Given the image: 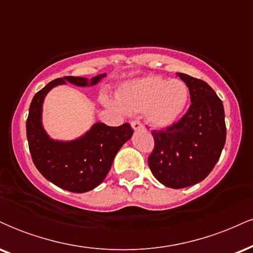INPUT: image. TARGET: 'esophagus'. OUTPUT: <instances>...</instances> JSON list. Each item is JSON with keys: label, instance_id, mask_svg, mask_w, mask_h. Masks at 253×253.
<instances>
[{"label": "esophagus", "instance_id": "esophagus-1", "mask_svg": "<svg viewBox=\"0 0 253 253\" xmlns=\"http://www.w3.org/2000/svg\"><path fill=\"white\" fill-rule=\"evenodd\" d=\"M130 126H132V128L134 130L144 129V126L140 123H139V121H132V123H130Z\"/></svg>", "mask_w": 253, "mask_h": 253}]
</instances>
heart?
Masks as SVG:
<instances>
[{
  "label": "heart",
  "instance_id": "b5f03b06",
  "mask_svg": "<svg viewBox=\"0 0 253 253\" xmlns=\"http://www.w3.org/2000/svg\"><path fill=\"white\" fill-rule=\"evenodd\" d=\"M117 97L118 102L104 97V103L118 112L144 113L152 126L167 128L182 118L189 102V89L179 80L147 76L123 84Z\"/></svg>",
  "mask_w": 253,
  "mask_h": 253
}]
</instances>
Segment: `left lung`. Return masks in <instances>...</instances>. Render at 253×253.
I'll list each match as a JSON object with an SVG mask.
<instances>
[{
  "label": "left lung",
  "mask_w": 253,
  "mask_h": 253,
  "mask_svg": "<svg viewBox=\"0 0 253 253\" xmlns=\"http://www.w3.org/2000/svg\"><path fill=\"white\" fill-rule=\"evenodd\" d=\"M187 84L191 106L178 123L153 130L149 157L153 176L165 187L181 189L203 181L219 161L226 141L222 101L205 81L176 74Z\"/></svg>",
  "instance_id": "1"
}]
</instances>
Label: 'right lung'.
<instances>
[{
    "mask_svg": "<svg viewBox=\"0 0 253 253\" xmlns=\"http://www.w3.org/2000/svg\"><path fill=\"white\" fill-rule=\"evenodd\" d=\"M106 76L107 74H101L90 80L74 76L57 78L34 95L30 106L26 130L33 163L47 181L71 193H86L103 182L115 156L129 140L133 129L128 124L109 127L95 123L76 139H52L42 125L43 100L57 85L71 83L83 88L92 86Z\"/></svg>",
    "mask_w": 253,
    "mask_h": 253,
    "instance_id": "right-lung-1",
    "label": "right lung"
}]
</instances>
